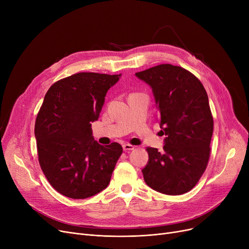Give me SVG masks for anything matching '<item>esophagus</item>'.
<instances>
[{
    "instance_id": "1",
    "label": "esophagus",
    "mask_w": 249,
    "mask_h": 249,
    "mask_svg": "<svg viewBox=\"0 0 249 249\" xmlns=\"http://www.w3.org/2000/svg\"><path fill=\"white\" fill-rule=\"evenodd\" d=\"M134 147H135V146H133V145H131V144H129V143H125V144H123V149H124L125 151L133 150Z\"/></svg>"
}]
</instances>
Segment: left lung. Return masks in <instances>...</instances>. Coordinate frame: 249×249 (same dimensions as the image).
<instances>
[{
  "mask_svg": "<svg viewBox=\"0 0 249 249\" xmlns=\"http://www.w3.org/2000/svg\"><path fill=\"white\" fill-rule=\"evenodd\" d=\"M135 75L152 89L165 135L163 151L147 148L143 178L156 192L185 194L199 181L210 158L214 124L206 89L193 73L173 64L156 65Z\"/></svg>",
  "mask_w": 249,
  "mask_h": 249,
  "instance_id": "obj_1",
  "label": "left lung"
}]
</instances>
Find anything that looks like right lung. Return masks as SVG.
I'll list each match as a JSON object with an SVG mask.
<instances>
[{
	"mask_svg": "<svg viewBox=\"0 0 249 249\" xmlns=\"http://www.w3.org/2000/svg\"><path fill=\"white\" fill-rule=\"evenodd\" d=\"M120 76L78 72L54 83L44 97L34 128L38 160L49 184L65 197L87 199L109 185L123 149L117 142L99 144L91 123Z\"/></svg>",
	"mask_w": 249,
	"mask_h": 249,
	"instance_id": "add662e5",
	"label": "right lung"
}]
</instances>
